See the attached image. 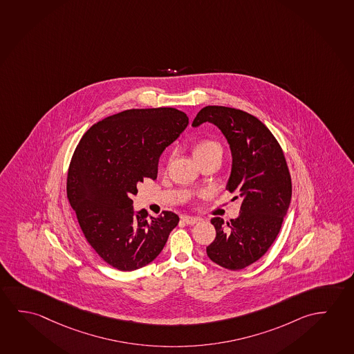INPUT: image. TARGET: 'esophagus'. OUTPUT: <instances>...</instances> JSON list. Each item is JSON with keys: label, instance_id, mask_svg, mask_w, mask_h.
Segmentation results:
<instances>
[{"label": "esophagus", "instance_id": "34e87169", "mask_svg": "<svg viewBox=\"0 0 354 354\" xmlns=\"http://www.w3.org/2000/svg\"><path fill=\"white\" fill-rule=\"evenodd\" d=\"M180 219H182V221H185V224L188 225H194L199 221V218H196V216H189V215H182V216H180Z\"/></svg>", "mask_w": 354, "mask_h": 354}]
</instances>
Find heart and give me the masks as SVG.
<instances>
[{
	"label": "heart",
	"instance_id": "obj_1",
	"mask_svg": "<svg viewBox=\"0 0 354 354\" xmlns=\"http://www.w3.org/2000/svg\"><path fill=\"white\" fill-rule=\"evenodd\" d=\"M215 149H221L218 142H214V141H202V142H199V144L196 146L194 155L198 156V155H202V153H205V152L212 151V150H215Z\"/></svg>",
	"mask_w": 354,
	"mask_h": 354
}]
</instances>
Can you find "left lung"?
<instances>
[{
  "label": "left lung",
  "instance_id": "left-lung-1",
  "mask_svg": "<svg viewBox=\"0 0 354 354\" xmlns=\"http://www.w3.org/2000/svg\"><path fill=\"white\" fill-rule=\"evenodd\" d=\"M207 122L219 128L230 146L226 189L242 199L236 219L226 225L219 216L212 219L216 237L207 254L226 270H242L259 261L279 234L292 199L290 174L281 145L259 119L235 108L207 106L192 127Z\"/></svg>",
  "mask_w": 354,
  "mask_h": 354
}]
</instances>
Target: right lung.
Masks as SVG:
<instances>
[{"label": "right lung", "instance_id": "add662e5", "mask_svg": "<svg viewBox=\"0 0 354 354\" xmlns=\"http://www.w3.org/2000/svg\"><path fill=\"white\" fill-rule=\"evenodd\" d=\"M189 123L174 108L129 109L86 131L73 152L68 199L86 240L104 262L124 272L158 257L180 218L163 212L147 218L133 196L145 178L156 180L158 158Z\"/></svg>", "mask_w": 354, "mask_h": 354}]
</instances>
